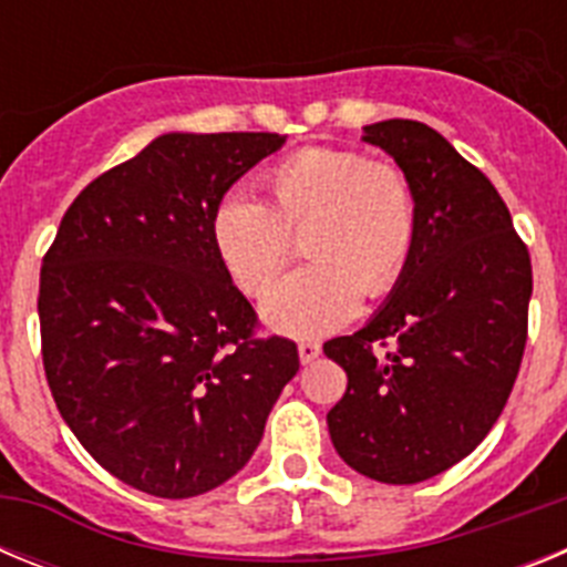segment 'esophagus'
Wrapping results in <instances>:
<instances>
[{"instance_id": "1", "label": "esophagus", "mask_w": 567, "mask_h": 567, "mask_svg": "<svg viewBox=\"0 0 567 567\" xmlns=\"http://www.w3.org/2000/svg\"><path fill=\"white\" fill-rule=\"evenodd\" d=\"M298 354H300V363H312V360L320 354V346L312 343V340H303V343H298Z\"/></svg>"}]
</instances>
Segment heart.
<instances>
[{"instance_id":"heart-1","label":"heart","mask_w":567,"mask_h":567,"mask_svg":"<svg viewBox=\"0 0 567 567\" xmlns=\"http://www.w3.org/2000/svg\"><path fill=\"white\" fill-rule=\"evenodd\" d=\"M269 202L224 195L209 218L213 247L247 295L272 284L303 233L307 267L278 280L264 300L267 327L318 338L343 327L365 298L392 292L420 238V195L412 175L360 150L303 147L264 173Z\"/></svg>"}]
</instances>
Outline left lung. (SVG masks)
Segmentation results:
<instances>
[{
    "label": "left lung",
    "instance_id": "left-lung-1",
    "mask_svg": "<svg viewBox=\"0 0 567 567\" xmlns=\"http://www.w3.org/2000/svg\"><path fill=\"white\" fill-rule=\"evenodd\" d=\"M363 142L412 175L420 238L374 318L323 343L349 378L327 423L346 465L412 485L468 457L503 414L528 338L530 255L494 184L437 130L389 118ZM385 339L393 352L378 359Z\"/></svg>",
    "mask_w": 567,
    "mask_h": 567
}]
</instances>
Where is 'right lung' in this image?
Masks as SVG:
<instances>
[{
    "instance_id": "1",
    "label": "right lung",
    "mask_w": 567,
    "mask_h": 567,
    "mask_svg": "<svg viewBox=\"0 0 567 567\" xmlns=\"http://www.w3.org/2000/svg\"><path fill=\"white\" fill-rule=\"evenodd\" d=\"M278 133H164L90 182L39 275L48 385L102 468L187 499L249 463L298 372V346L255 338L258 315L218 260L215 204Z\"/></svg>"
}]
</instances>
